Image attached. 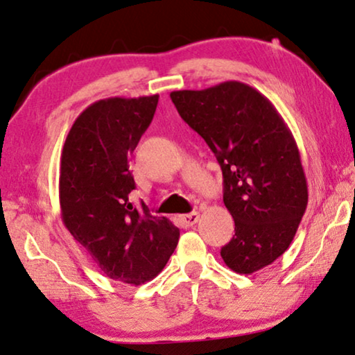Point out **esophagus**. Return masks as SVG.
Masks as SVG:
<instances>
[{
  "mask_svg": "<svg viewBox=\"0 0 355 355\" xmlns=\"http://www.w3.org/2000/svg\"><path fill=\"white\" fill-rule=\"evenodd\" d=\"M198 220H199V211H191V214H187V215L182 216L183 225L187 226V228H189V226H193V225L198 223Z\"/></svg>",
  "mask_w": 355,
  "mask_h": 355,
  "instance_id": "obj_1",
  "label": "esophagus"
}]
</instances>
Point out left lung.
<instances>
[{"mask_svg": "<svg viewBox=\"0 0 355 355\" xmlns=\"http://www.w3.org/2000/svg\"><path fill=\"white\" fill-rule=\"evenodd\" d=\"M171 98L223 172V202L236 234L221 248V258L234 272L260 271L292 244L308 205L292 132L261 92L239 81L173 91Z\"/></svg>", "mask_w": 355, "mask_h": 355, "instance_id": "8db88e82", "label": "left lung"}]
</instances>
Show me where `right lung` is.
<instances>
[{
  "label": "right lung",
  "instance_id": "add662e5",
  "mask_svg": "<svg viewBox=\"0 0 355 355\" xmlns=\"http://www.w3.org/2000/svg\"><path fill=\"white\" fill-rule=\"evenodd\" d=\"M157 100L155 94L89 105L73 123L60 156L63 225L105 276L130 285L155 279L180 237L166 216L130 202L135 182L129 159L151 124Z\"/></svg>",
  "mask_w": 355,
  "mask_h": 355
}]
</instances>
